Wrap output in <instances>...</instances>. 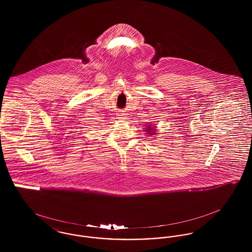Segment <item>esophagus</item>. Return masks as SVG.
<instances>
[{
    "label": "esophagus",
    "instance_id": "esophagus-1",
    "mask_svg": "<svg viewBox=\"0 0 252 252\" xmlns=\"http://www.w3.org/2000/svg\"><path fill=\"white\" fill-rule=\"evenodd\" d=\"M126 116L125 113H118L117 114V119H119V120H126Z\"/></svg>",
    "mask_w": 252,
    "mask_h": 252
}]
</instances>
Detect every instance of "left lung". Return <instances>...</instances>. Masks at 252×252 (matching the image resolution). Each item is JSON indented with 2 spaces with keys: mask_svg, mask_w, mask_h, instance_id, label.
I'll use <instances>...</instances> for the list:
<instances>
[{
  "mask_svg": "<svg viewBox=\"0 0 252 252\" xmlns=\"http://www.w3.org/2000/svg\"><path fill=\"white\" fill-rule=\"evenodd\" d=\"M151 129H152V127H148L147 131L150 132V130H151ZM153 131H154V129H153ZM149 132H148V133H149ZM153 133H154V132H150V134H153Z\"/></svg>",
  "mask_w": 252,
  "mask_h": 252,
  "instance_id": "1",
  "label": "left lung"
}]
</instances>
